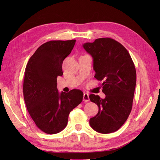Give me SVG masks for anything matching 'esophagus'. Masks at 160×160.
Instances as JSON below:
<instances>
[{"instance_id": "34e87169", "label": "esophagus", "mask_w": 160, "mask_h": 160, "mask_svg": "<svg viewBox=\"0 0 160 160\" xmlns=\"http://www.w3.org/2000/svg\"><path fill=\"white\" fill-rule=\"evenodd\" d=\"M83 100L85 101V102H88V101H89V95L88 93H84Z\"/></svg>"}]
</instances>
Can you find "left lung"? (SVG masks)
Segmentation results:
<instances>
[{
  "instance_id": "left-lung-1",
  "label": "left lung",
  "mask_w": 160,
  "mask_h": 160,
  "mask_svg": "<svg viewBox=\"0 0 160 160\" xmlns=\"http://www.w3.org/2000/svg\"><path fill=\"white\" fill-rule=\"evenodd\" d=\"M93 57L96 79L103 83L105 99L91 94V101L98 105L99 111L89 120L91 127L101 133L118 130L126 122L132 108L136 85V71L125 48L111 38H97L83 45Z\"/></svg>"
}]
</instances>
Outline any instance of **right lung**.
<instances>
[{"label":"right lung","instance_id":"add662e5","mask_svg":"<svg viewBox=\"0 0 160 160\" xmlns=\"http://www.w3.org/2000/svg\"><path fill=\"white\" fill-rule=\"evenodd\" d=\"M76 40L51 41L38 48L27 65L23 95L28 112L37 128L48 134L64 129L71 111L81 103L83 93L72 89L59 93L57 78L62 76V64Z\"/></svg>","mask_w":160,"mask_h":160}]
</instances>
